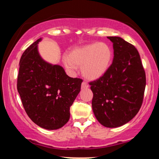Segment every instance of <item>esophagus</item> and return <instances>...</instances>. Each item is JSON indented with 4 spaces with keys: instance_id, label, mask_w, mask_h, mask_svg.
I'll return each instance as SVG.
<instances>
[{
    "instance_id": "esophagus-1",
    "label": "esophagus",
    "mask_w": 159,
    "mask_h": 159,
    "mask_svg": "<svg viewBox=\"0 0 159 159\" xmlns=\"http://www.w3.org/2000/svg\"><path fill=\"white\" fill-rule=\"evenodd\" d=\"M88 86H89V85H88L87 84V83H86L85 82L83 81V82L82 83L81 87H82L83 88H88Z\"/></svg>"
}]
</instances>
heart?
Instances as JSON below:
<instances>
[{"mask_svg": "<svg viewBox=\"0 0 159 159\" xmlns=\"http://www.w3.org/2000/svg\"><path fill=\"white\" fill-rule=\"evenodd\" d=\"M112 50L104 43H95L82 48H75L69 55L64 57V64L70 71H74L77 66H81L83 76L96 80L106 73L112 60Z\"/></svg>", "mask_w": 159, "mask_h": 159, "instance_id": "obj_1", "label": "heart"}]
</instances>
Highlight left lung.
<instances>
[{
	"instance_id": "obj_1",
	"label": "left lung",
	"mask_w": 159,
	"mask_h": 159,
	"mask_svg": "<svg viewBox=\"0 0 159 159\" xmlns=\"http://www.w3.org/2000/svg\"><path fill=\"white\" fill-rule=\"evenodd\" d=\"M107 38L113 43V62L103 76L89 85L96 118L105 127L116 128L130 121L140 109L146 75L133 45L120 37Z\"/></svg>"
}]
</instances>
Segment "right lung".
Returning <instances> with one entry per match:
<instances>
[{"label": "right lung", "instance_id": "obj_1", "mask_svg": "<svg viewBox=\"0 0 159 159\" xmlns=\"http://www.w3.org/2000/svg\"><path fill=\"white\" fill-rule=\"evenodd\" d=\"M41 40L21 55L17 87L32 121L47 130H57L69 120L70 107L80 92L83 80L69 77L61 66L43 60L37 45Z\"/></svg>", "mask_w": 159, "mask_h": 159}]
</instances>
